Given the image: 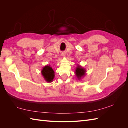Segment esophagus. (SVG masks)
Masks as SVG:
<instances>
[{
  "label": "esophagus",
  "mask_w": 128,
  "mask_h": 128,
  "mask_svg": "<svg viewBox=\"0 0 128 128\" xmlns=\"http://www.w3.org/2000/svg\"><path fill=\"white\" fill-rule=\"evenodd\" d=\"M65 54H65L64 53H62V54H61V56H62L63 57H64V56H66Z\"/></svg>",
  "instance_id": "obj_1"
}]
</instances>
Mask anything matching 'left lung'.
Masks as SVG:
<instances>
[{
    "label": "left lung",
    "mask_w": 128,
    "mask_h": 128,
    "mask_svg": "<svg viewBox=\"0 0 128 128\" xmlns=\"http://www.w3.org/2000/svg\"><path fill=\"white\" fill-rule=\"evenodd\" d=\"M75 75L77 77L78 80H80L81 78H83L86 75V69L82 68L80 64H77V66L75 69Z\"/></svg>",
    "instance_id": "8db88e82"
}]
</instances>
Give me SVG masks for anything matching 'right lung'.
Returning a JSON list of instances; mask_svg holds the SVG:
<instances>
[{
    "mask_svg": "<svg viewBox=\"0 0 128 128\" xmlns=\"http://www.w3.org/2000/svg\"><path fill=\"white\" fill-rule=\"evenodd\" d=\"M41 74L45 81L48 83L52 82L55 76L54 72L50 65H46L42 67Z\"/></svg>",
    "mask_w": 128,
    "mask_h": 128,
    "instance_id": "right-lung-1",
    "label": "right lung"
}]
</instances>
